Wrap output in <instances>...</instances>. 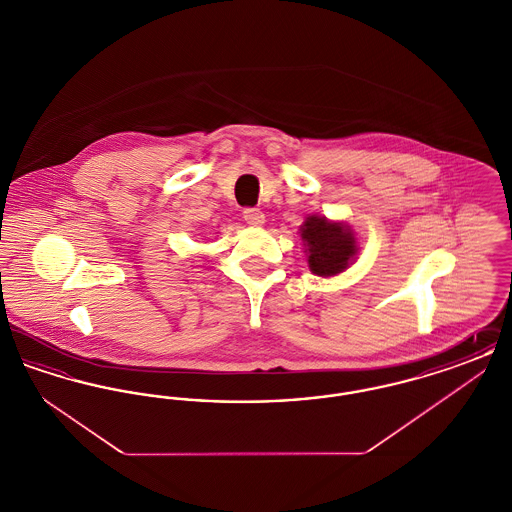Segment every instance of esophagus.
I'll return each mask as SVG.
<instances>
[{"mask_svg":"<svg viewBox=\"0 0 512 512\" xmlns=\"http://www.w3.org/2000/svg\"><path fill=\"white\" fill-rule=\"evenodd\" d=\"M244 219L247 224L251 226H261L265 222V215L261 209H255V207H247L244 209Z\"/></svg>","mask_w":512,"mask_h":512,"instance_id":"esophagus-1","label":"esophagus"}]
</instances>
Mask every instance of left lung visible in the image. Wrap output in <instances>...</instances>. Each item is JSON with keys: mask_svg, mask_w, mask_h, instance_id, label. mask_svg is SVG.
I'll use <instances>...</instances> for the list:
<instances>
[{"mask_svg": "<svg viewBox=\"0 0 512 512\" xmlns=\"http://www.w3.org/2000/svg\"><path fill=\"white\" fill-rule=\"evenodd\" d=\"M301 238L309 247V268L318 276H334L345 270L357 247L355 238L340 222L309 217L301 226Z\"/></svg>", "mask_w": 512, "mask_h": 512, "instance_id": "obj_1", "label": "left lung"}]
</instances>
